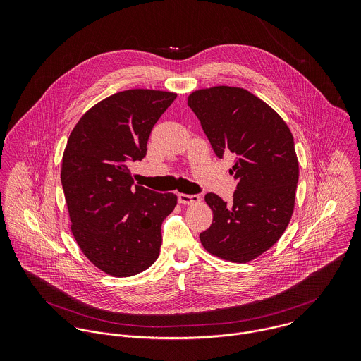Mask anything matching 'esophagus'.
I'll use <instances>...</instances> for the list:
<instances>
[{
    "instance_id": "obj_1",
    "label": "esophagus",
    "mask_w": 361,
    "mask_h": 361,
    "mask_svg": "<svg viewBox=\"0 0 361 361\" xmlns=\"http://www.w3.org/2000/svg\"><path fill=\"white\" fill-rule=\"evenodd\" d=\"M178 200H179V203H182V204L192 206V204L200 203L202 199H200L199 195H185V193H179V195H178Z\"/></svg>"
}]
</instances>
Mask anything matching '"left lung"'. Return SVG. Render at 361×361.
Listing matches in <instances>:
<instances>
[{"mask_svg":"<svg viewBox=\"0 0 361 361\" xmlns=\"http://www.w3.org/2000/svg\"><path fill=\"white\" fill-rule=\"evenodd\" d=\"M214 153H233L229 173L238 182L233 203L207 193L211 226L200 242L212 256L249 262L272 247L285 232L295 208L299 162L285 121L250 92L214 86L188 97Z\"/></svg>","mask_w":361,"mask_h":361,"instance_id":"1","label":"left lung"}]
</instances>
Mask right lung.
<instances>
[{
    "label": "right lung",
    "instance_id": "right-lung-1",
    "mask_svg": "<svg viewBox=\"0 0 361 361\" xmlns=\"http://www.w3.org/2000/svg\"><path fill=\"white\" fill-rule=\"evenodd\" d=\"M175 93L132 89L93 105L75 125L62 155L61 182L71 231L83 255L123 278L154 264L173 193L133 185L128 165L147 153L152 129Z\"/></svg>",
    "mask_w": 361,
    "mask_h": 361
}]
</instances>
